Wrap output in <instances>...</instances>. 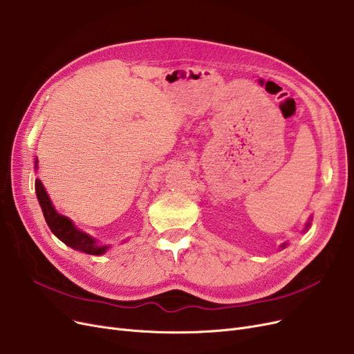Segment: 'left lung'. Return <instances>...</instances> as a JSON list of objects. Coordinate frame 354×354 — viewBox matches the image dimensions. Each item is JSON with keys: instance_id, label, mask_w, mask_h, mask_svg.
Segmentation results:
<instances>
[{"instance_id": "8db88e82", "label": "left lung", "mask_w": 354, "mask_h": 354, "mask_svg": "<svg viewBox=\"0 0 354 354\" xmlns=\"http://www.w3.org/2000/svg\"><path fill=\"white\" fill-rule=\"evenodd\" d=\"M310 220H311V218H310ZM310 225H311V223H310V221H308V223H306V225H305V230H304V232H306V230H308V228H310ZM286 245H288V244H286V243H283V244L281 245V249H285V248H286Z\"/></svg>"}]
</instances>
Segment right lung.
Segmentation results:
<instances>
[{
    "label": "right lung",
    "instance_id": "obj_1",
    "mask_svg": "<svg viewBox=\"0 0 354 354\" xmlns=\"http://www.w3.org/2000/svg\"><path fill=\"white\" fill-rule=\"evenodd\" d=\"M37 165H39V160L36 158V160H35L36 171L39 167ZM35 188H36L39 204H40L43 215H44V220H46V223H48L49 228L52 230V233L60 241H64L73 250H78V252H82L86 254H94V256H101L110 249V245L98 244L97 239H94L88 233L82 232V230H80L73 224V221L71 218L65 217V215H62V214H59L56 211V208L53 207L50 198H49L48 192H46L40 179H36Z\"/></svg>",
    "mask_w": 354,
    "mask_h": 354
}]
</instances>
